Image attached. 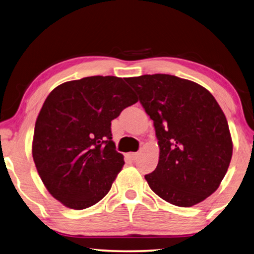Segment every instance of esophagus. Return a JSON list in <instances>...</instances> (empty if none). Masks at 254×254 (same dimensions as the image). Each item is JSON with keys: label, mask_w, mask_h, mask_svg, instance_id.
Returning <instances> with one entry per match:
<instances>
[{"label": "esophagus", "mask_w": 254, "mask_h": 254, "mask_svg": "<svg viewBox=\"0 0 254 254\" xmlns=\"http://www.w3.org/2000/svg\"><path fill=\"white\" fill-rule=\"evenodd\" d=\"M126 156H127L128 159H130V161L134 162V161H136L137 158H138L139 154H138V153H128V154L126 155Z\"/></svg>", "instance_id": "esophagus-1"}]
</instances>
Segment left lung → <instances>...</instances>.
<instances>
[{"mask_svg": "<svg viewBox=\"0 0 254 254\" xmlns=\"http://www.w3.org/2000/svg\"><path fill=\"white\" fill-rule=\"evenodd\" d=\"M126 81L139 95L158 139L157 167L145 175L164 201L181 207L202 202L219 189L233 153L228 120L212 93L171 74Z\"/></svg>", "mask_w": 254, "mask_h": 254, "instance_id": "1", "label": "left lung"}]
</instances>
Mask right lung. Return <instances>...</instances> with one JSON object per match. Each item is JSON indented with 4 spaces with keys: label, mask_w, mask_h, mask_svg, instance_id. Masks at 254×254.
I'll list each match as a JSON object with an SVG mask.
<instances>
[{
    "label": "right lung",
    "mask_w": 254,
    "mask_h": 254,
    "mask_svg": "<svg viewBox=\"0 0 254 254\" xmlns=\"http://www.w3.org/2000/svg\"><path fill=\"white\" fill-rule=\"evenodd\" d=\"M138 101L123 78L72 80L49 93L35 122L33 161L46 189L72 210L104 198L124 166L111 120Z\"/></svg>",
    "instance_id": "add662e5"
}]
</instances>
